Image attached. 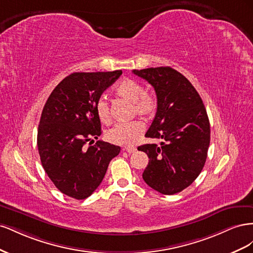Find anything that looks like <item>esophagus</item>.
Here are the masks:
<instances>
[{"mask_svg":"<svg viewBox=\"0 0 253 253\" xmlns=\"http://www.w3.org/2000/svg\"><path fill=\"white\" fill-rule=\"evenodd\" d=\"M124 150L126 151L128 154H132V153H134L137 149H136V147H129V145H128V147H125Z\"/></svg>","mask_w":253,"mask_h":253,"instance_id":"obj_1","label":"esophagus"}]
</instances>
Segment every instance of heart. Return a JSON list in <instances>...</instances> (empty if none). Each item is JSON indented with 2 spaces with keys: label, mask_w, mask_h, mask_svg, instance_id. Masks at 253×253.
Instances as JSON below:
<instances>
[{
  "label": "heart",
  "mask_w": 253,
  "mask_h": 253,
  "mask_svg": "<svg viewBox=\"0 0 253 253\" xmlns=\"http://www.w3.org/2000/svg\"><path fill=\"white\" fill-rule=\"evenodd\" d=\"M116 95L134 104V113L142 117L152 116L157 108L156 99L147 94V89L142 84L134 80H125L115 89ZM97 116L102 124L109 125L111 114L109 103L104 98L98 99L96 102ZM144 126L140 121H132L125 125H117L106 132V138L113 143L131 144L142 135Z\"/></svg>",
  "instance_id": "obj_1"
}]
</instances>
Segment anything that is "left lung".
I'll list each match as a JSON object with an SVG mask.
<instances>
[{"mask_svg":"<svg viewBox=\"0 0 253 253\" xmlns=\"http://www.w3.org/2000/svg\"><path fill=\"white\" fill-rule=\"evenodd\" d=\"M133 73L147 80L157 96V112L145 137L160 144L138 147L149 164L142 173L147 185L172 195L189 187L202 172L210 144V124L200 94L179 72L169 66Z\"/></svg>","mask_w":253,"mask_h":253,"instance_id":"left-lung-1","label":"left lung"}]
</instances>
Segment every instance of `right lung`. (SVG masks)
I'll use <instances>...</instances> for the list:
<instances>
[{"mask_svg": "<svg viewBox=\"0 0 253 253\" xmlns=\"http://www.w3.org/2000/svg\"><path fill=\"white\" fill-rule=\"evenodd\" d=\"M121 74H71L51 91L43 108L37 137L41 164L57 189L75 200L93 194L120 152L118 145L93 142L101 135L96 102Z\"/></svg>", "mask_w": 253, "mask_h": 253, "instance_id": "right-lung-1", "label": "right lung"}]
</instances>
